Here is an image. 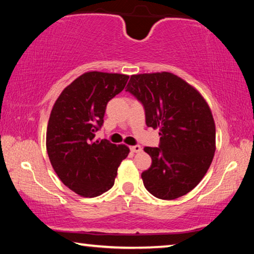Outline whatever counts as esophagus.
Listing matches in <instances>:
<instances>
[{
  "label": "esophagus",
  "instance_id": "1",
  "mask_svg": "<svg viewBox=\"0 0 254 254\" xmlns=\"http://www.w3.org/2000/svg\"><path fill=\"white\" fill-rule=\"evenodd\" d=\"M130 150L132 152H135V153H137V152H141L142 151V148L140 147L139 144L137 145H132V147H130Z\"/></svg>",
  "mask_w": 254,
  "mask_h": 254
}]
</instances>
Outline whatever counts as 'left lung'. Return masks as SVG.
Masks as SVG:
<instances>
[{
    "instance_id": "obj_1",
    "label": "left lung",
    "mask_w": 254,
    "mask_h": 254,
    "mask_svg": "<svg viewBox=\"0 0 254 254\" xmlns=\"http://www.w3.org/2000/svg\"><path fill=\"white\" fill-rule=\"evenodd\" d=\"M126 91L145 113V124L159 127L158 148L145 147L152 159L141 174L144 187L160 199L186 195L207 173L215 152V123L204 97L171 72L132 75Z\"/></svg>"
}]
</instances>
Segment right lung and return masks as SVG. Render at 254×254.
Wrapping results in <instances>:
<instances>
[{
    "label": "right lung",
    "instance_id": "right-lung-1",
    "mask_svg": "<svg viewBox=\"0 0 254 254\" xmlns=\"http://www.w3.org/2000/svg\"><path fill=\"white\" fill-rule=\"evenodd\" d=\"M127 75L85 72L64 89L51 110L46 145L51 166L63 184L83 197L112 188L118 168L130 149L95 140L106 105L121 93Z\"/></svg>",
    "mask_w": 254,
    "mask_h": 254
}]
</instances>
